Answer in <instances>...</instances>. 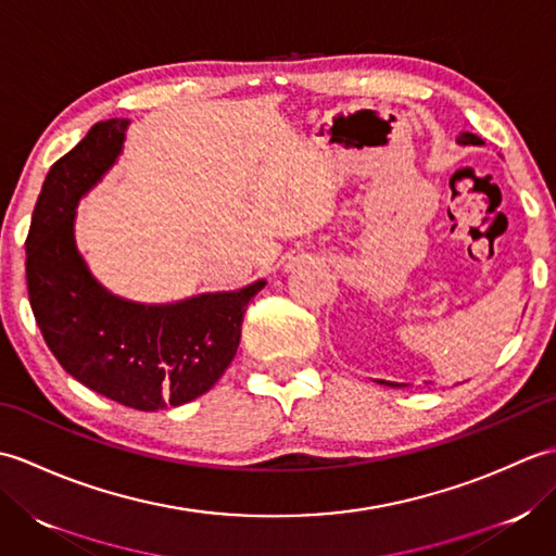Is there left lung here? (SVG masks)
I'll list each match as a JSON object with an SVG mask.
<instances>
[{"instance_id": "left-lung-1", "label": "left lung", "mask_w": 556, "mask_h": 556, "mask_svg": "<svg viewBox=\"0 0 556 556\" xmlns=\"http://www.w3.org/2000/svg\"><path fill=\"white\" fill-rule=\"evenodd\" d=\"M456 143L458 146H482V138H478L476 134H468V131H464L460 134L458 138H456ZM380 384H387V387H406V384H401V382H387V380H377ZM430 384V382H428Z\"/></svg>"}]
</instances>
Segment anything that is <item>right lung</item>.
<instances>
[{
	"label": "right lung",
	"mask_w": 556,
	"mask_h": 556,
	"mask_svg": "<svg viewBox=\"0 0 556 556\" xmlns=\"http://www.w3.org/2000/svg\"><path fill=\"white\" fill-rule=\"evenodd\" d=\"M128 119L100 122L52 164L26 239L30 308L59 365L92 392L136 410L210 392L236 356L248 303L267 281L146 305L114 296L78 253L80 198L122 155Z\"/></svg>",
	"instance_id": "obj_1"
}]
</instances>
